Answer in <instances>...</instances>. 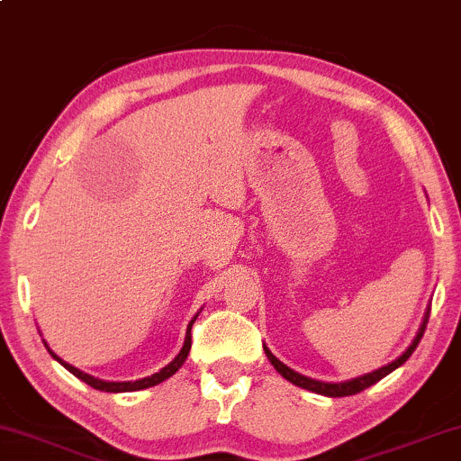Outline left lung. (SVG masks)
<instances>
[{
	"mask_svg": "<svg viewBox=\"0 0 461 461\" xmlns=\"http://www.w3.org/2000/svg\"><path fill=\"white\" fill-rule=\"evenodd\" d=\"M428 316H430V308L426 310V314H423V321L420 324V330H417V335L413 337V341H411V346L404 349V352L398 356L396 360H392L390 365L382 366V369L377 371H371V373H365V375L360 377H354V379H348V382H318V379H312V377H305L302 375V373L293 371L291 366H286L285 363H280L276 356L269 352L267 346H263V349H266V356L269 363L274 365V369L280 373L282 377L288 379V382L299 385V388L303 390H310V392H316V394H322V396H330V398H339V396H352V394H358V392H363L369 388V385L377 384L379 379H384L385 375H390L392 371L398 369V366L407 363V358L411 354H413V349L417 348V343H420L423 330H426V324H428Z\"/></svg>",
	"mask_w": 461,
	"mask_h": 461,
	"instance_id": "obj_1",
	"label": "left lung"
}]
</instances>
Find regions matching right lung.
Instances as JSON below:
<instances>
[{"label": "right lung", "instance_id": "add662e5", "mask_svg": "<svg viewBox=\"0 0 461 461\" xmlns=\"http://www.w3.org/2000/svg\"><path fill=\"white\" fill-rule=\"evenodd\" d=\"M200 314V312H198ZM198 314H195L194 318H192V322L187 324V333H185V341H183V348H181V352L175 356L173 360H170V363L164 366V369H159L158 373H153V375H149V377H143V379H137V382H105V379H98V377H92V375H88V373H84V371H79V369H76V366L73 365H69V363H65L63 358H59L57 354L52 352L50 348H48V343H46V348H48V352H50V356L54 360H57V363H60L65 366L67 371L69 373H73V375H76L77 379H82L84 384H88L90 388H95V390H101V392H113V394H118V392H137V390H145V388H151V385H158V384H162L164 379H168V377H173L176 371L181 369L183 366V363H185V358H187V354H189V349H192V324L195 322V318H198Z\"/></svg>", "mask_w": 461, "mask_h": 461}]
</instances>
